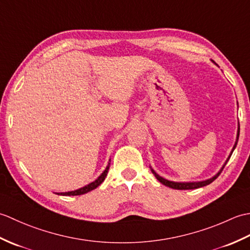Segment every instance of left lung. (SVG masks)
I'll use <instances>...</instances> for the list:
<instances>
[{
	"mask_svg": "<svg viewBox=\"0 0 250 250\" xmlns=\"http://www.w3.org/2000/svg\"><path fill=\"white\" fill-rule=\"evenodd\" d=\"M238 136H240V128H238V131H237V139H236V142H235V145H234V147H233V149H232V151H231V153H230L229 158H228L227 162L229 161V159H230V157H231V155H232L233 150L235 149V147H236V145H237ZM227 162L225 163V166L222 167V168L220 169V171H219L218 173H217V174L215 175L214 177H211V178L207 179V180H204V182H199V183H174V182H169V180H167V179H164L163 177L159 176V175H158L155 171H153L152 168H151V172L153 173V175H155L156 178L159 180V182H160L161 184H163L164 186H167V187L173 188V189H177V190H189V189H196V188H200V187H204V186H207V185H209L210 183H213L214 180H215L217 177L219 176L220 173L222 172V169H224V167H226Z\"/></svg>",
	"mask_w": 250,
	"mask_h": 250,
	"instance_id": "1",
	"label": "left lung"
}]
</instances>
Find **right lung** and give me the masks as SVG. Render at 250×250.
Wrapping results in <instances>:
<instances>
[{"label":"right lung","mask_w":250,"mask_h":250,"mask_svg":"<svg viewBox=\"0 0 250 250\" xmlns=\"http://www.w3.org/2000/svg\"><path fill=\"white\" fill-rule=\"evenodd\" d=\"M108 169H109V163H108V166L106 167L105 171L102 174H101L100 176L97 179H95L94 182H92L91 184L84 186V187L78 189V190H75V191H70V192H61V193H58V194H60V195H81V194L87 193V192H89V191H91L97 187H99V186L104 182L106 175H107V173H108Z\"/></svg>","instance_id":"obj_1"}]
</instances>
